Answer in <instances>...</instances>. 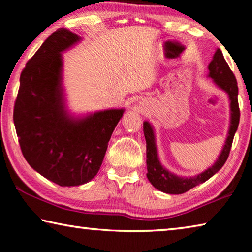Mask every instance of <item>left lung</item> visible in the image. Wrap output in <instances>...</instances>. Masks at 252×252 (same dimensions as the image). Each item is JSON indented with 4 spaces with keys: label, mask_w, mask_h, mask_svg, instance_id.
<instances>
[{
    "label": "left lung",
    "mask_w": 252,
    "mask_h": 252,
    "mask_svg": "<svg viewBox=\"0 0 252 252\" xmlns=\"http://www.w3.org/2000/svg\"><path fill=\"white\" fill-rule=\"evenodd\" d=\"M208 78L212 79V82L221 91L227 93L230 102V121L227 138L222 149L211 167L204 170L201 173L192 177H182L169 171L162 165L159 153H158L156 130L149 121L143 122L144 138L147 142V177L151 185L164 193L169 194H181L185 193L200 183L206 182L213 174H216L222 168L224 162L227 161L230 149H231L234 133L238 129L240 111L238 104V85L234 74L230 70L229 65L225 62L223 54L220 49H217L213 54L211 62L208 65Z\"/></svg>",
    "instance_id": "obj_1"
}]
</instances>
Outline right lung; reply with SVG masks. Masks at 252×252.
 Instances as JSON below:
<instances>
[{
    "label": "right lung",
    "mask_w": 252,
    "mask_h": 252,
    "mask_svg": "<svg viewBox=\"0 0 252 252\" xmlns=\"http://www.w3.org/2000/svg\"><path fill=\"white\" fill-rule=\"evenodd\" d=\"M82 37L66 29L50 35L20 76L13 120L31 168L61 187L91 181L99 172L125 108L72 113L63 84V54Z\"/></svg>",
    "instance_id": "1"
}]
</instances>
